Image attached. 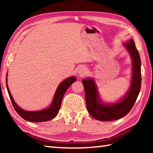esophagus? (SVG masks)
Instances as JSON below:
<instances>
[{"mask_svg":"<svg viewBox=\"0 0 153 153\" xmlns=\"http://www.w3.org/2000/svg\"><path fill=\"white\" fill-rule=\"evenodd\" d=\"M77 73L79 74L80 76H85V74L87 73V71H86V69L83 68V67H81V68H79L78 69V71H77Z\"/></svg>","mask_w":153,"mask_h":153,"instance_id":"1","label":"esophagus"}]
</instances>
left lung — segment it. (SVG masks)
Segmentation results:
<instances>
[{"mask_svg":"<svg viewBox=\"0 0 153 153\" xmlns=\"http://www.w3.org/2000/svg\"><path fill=\"white\" fill-rule=\"evenodd\" d=\"M132 59V77L130 88L121 101L106 105L100 101L94 81L91 78L83 79L88 111L90 115L102 121L117 120L126 116L135 103L141 88V61L133 40L124 44Z\"/></svg>","mask_w":153,"mask_h":153,"instance_id":"left-lung-1","label":"left lung"}]
</instances>
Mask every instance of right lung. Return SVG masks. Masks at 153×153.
<instances>
[{
	"label": "right lung",
	"mask_w": 153,
	"mask_h": 153,
	"mask_svg": "<svg viewBox=\"0 0 153 153\" xmlns=\"http://www.w3.org/2000/svg\"><path fill=\"white\" fill-rule=\"evenodd\" d=\"M76 81V77H69V78L63 80V81L59 84L57 89L56 90V92L53 100V102H52L51 107L46 108V109L37 111H25L24 109H22V108H21L19 107H18L17 105L14 101L13 98L12 97L7 84V88L9 93L10 99L11 100L12 105L13 106V108L21 117L25 120L32 121V122H42V121H46L53 120V118H55L56 117V115H57L59 113V109H60L61 102L62 100H63L65 93L67 91V88L72 84V83H74ZM6 82H7V78Z\"/></svg>",
	"instance_id": "right-lung-1"
}]
</instances>
